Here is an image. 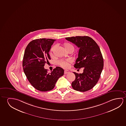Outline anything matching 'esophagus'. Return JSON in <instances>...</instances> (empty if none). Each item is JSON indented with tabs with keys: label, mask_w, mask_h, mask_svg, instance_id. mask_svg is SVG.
<instances>
[{
	"label": "esophagus",
	"mask_w": 126,
	"mask_h": 126,
	"mask_svg": "<svg viewBox=\"0 0 126 126\" xmlns=\"http://www.w3.org/2000/svg\"><path fill=\"white\" fill-rule=\"evenodd\" d=\"M68 73H69V71H68V70H64V74H67Z\"/></svg>",
	"instance_id": "esophagus-1"
}]
</instances>
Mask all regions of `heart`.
I'll use <instances>...</instances> for the list:
<instances>
[{"mask_svg": "<svg viewBox=\"0 0 126 126\" xmlns=\"http://www.w3.org/2000/svg\"><path fill=\"white\" fill-rule=\"evenodd\" d=\"M64 49L67 52L68 51H72V52L75 49V47L73 45L69 43H65L64 44ZM56 47V45H54L51 48L50 50V54H52L53 50H54ZM71 63V61L70 60H66V61H61L58 62V64L62 68H68L70 63Z\"/></svg>", "mask_w": 126, "mask_h": 126, "instance_id": "b5f03b06", "label": "heart"}]
</instances>
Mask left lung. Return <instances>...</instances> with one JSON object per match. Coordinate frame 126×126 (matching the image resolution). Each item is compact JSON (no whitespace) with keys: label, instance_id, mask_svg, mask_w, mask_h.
Segmentation results:
<instances>
[{"label":"left lung","instance_id":"8db88e82","mask_svg":"<svg viewBox=\"0 0 126 126\" xmlns=\"http://www.w3.org/2000/svg\"><path fill=\"white\" fill-rule=\"evenodd\" d=\"M65 39L79 48L74 67L84 68L82 73L74 72L76 79L72 82V87L80 92L89 90L99 81L103 68V59L99 46L88 36L68 37Z\"/></svg>","mask_w":126,"mask_h":126}]
</instances>
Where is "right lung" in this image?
Listing matches in <instances>:
<instances>
[{
	"label": "right lung",
	"mask_w": 126,
	"mask_h": 126,
	"mask_svg": "<svg viewBox=\"0 0 126 126\" xmlns=\"http://www.w3.org/2000/svg\"><path fill=\"white\" fill-rule=\"evenodd\" d=\"M55 41L46 38L33 40L27 45L23 55V67L27 79L33 87L41 92L53 89L58 79L64 75V69L59 67L50 73L44 68L50 59L49 52Z\"/></svg>",
	"instance_id": "right-lung-1"
}]
</instances>
